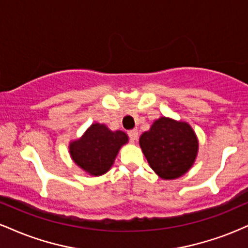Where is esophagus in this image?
I'll return each mask as SVG.
<instances>
[{
    "mask_svg": "<svg viewBox=\"0 0 248 248\" xmlns=\"http://www.w3.org/2000/svg\"><path fill=\"white\" fill-rule=\"evenodd\" d=\"M128 135H129L130 140H132L133 142L138 140V138H139V133H138V130H136V129H130V130H128Z\"/></svg>",
    "mask_w": 248,
    "mask_h": 248,
    "instance_id": "esophagus-1",
    "label": "esophagus"
}]
</instances>
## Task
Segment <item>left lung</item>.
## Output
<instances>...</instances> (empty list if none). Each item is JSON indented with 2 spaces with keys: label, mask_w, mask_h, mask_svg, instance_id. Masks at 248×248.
Masks as SVG:
<instances>
[{
  "label": "left lung",
  "mask_w": 248,
  "mask_h": 248,
  "mask_svg": "<svg viewBox=\"0 0 248 248\" xmlns=\"http://www.w3.org/2000/svg\"><path fill=\"white\" fill-rule=\"evenodd\" d=\"M140 147L161 178L175 179L195 163L198 140L189 124L162 116L140 136Z\"/></svg>",
  "instance_id": "obj_1"
}]
</instances>
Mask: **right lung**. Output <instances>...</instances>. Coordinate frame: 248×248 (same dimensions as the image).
I'll return each instance as SVG.
<instances>
[{
	"mask_svg": "<svg viewBox=\"0 0 248 248\" xmlns=\"http://www.w3.org/2000/svg\"><path fill=\"white\" fill-rule=\"evenodd\" d=\"M128 142L126 133L112 132L105 124H95L78 140L70 143V155L78 167L92 176L106 173L114 163L120 148Z\"/></svg>",
	"mask_w": 248,
	"mask_h": 248,
	"instance_id": "right-lung-1",
	"label": "right lung"
}]
</instances>
